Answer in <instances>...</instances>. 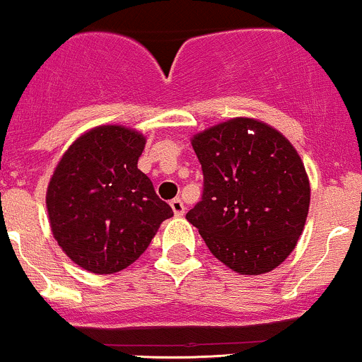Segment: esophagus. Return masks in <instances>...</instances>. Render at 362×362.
Listing matches in <instances>:
<instances>
[{
	"label": "esophagus",
	"mask_w": 362,
	"mask_h": 362,
	"mask_svg": "<svg viewBox=\"0 0 362 362\" xmlns=\"http://www.w3.org/2000/svg\"><path fill=\"white\" fill-rule=\"evenodd\" d=\"M170 207H173V211L176 216H182V214H185V204H182V200L180 199V197L170 200Z\"/></svg>",
	"instance_id": "obj_1"
}]
</instances>
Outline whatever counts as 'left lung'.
<instances>
[{
    "label": "left lung",
    "mask_w": 362,
    "mask_h": 362,
    "mask_svg": "<svg viewBox=\"0 0 362 362\" xmlns=\"http://www.w3.org/2000/svg\"><path fill=\"white\" fill-rule=\"evenodd\" d=\"M202 165V200L186 220L209 252L239 274L280 266L301 238L310 180L287 137L253 117L232 119L192 137Z\"/></svg>",
    "instance_id": "obj_1"
}]
</instances>
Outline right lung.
<instances>
[{
  "instance_id": "1",
  "label": "right lung",
  "mask_w": 362,
  "mask_h": 362,
  "mask_svg": "<svg viewBox=\"0 0 362 362\" xmlns=\"http://www.w3.org/2000/svg\"><path fill=\"white\" fill-rule=\"evenodd\" d=\"M146 137L121 124L78 135L52 173L49 225L68 259L95 274L134 264L173 209L137 169Z\"/></svg>"
}]
</instances>
